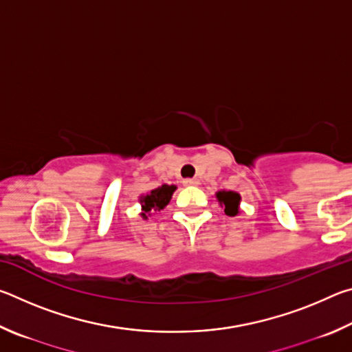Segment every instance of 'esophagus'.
Wrapping results in <instances>:
<instances>
[{
  "instance_id": "1",
  "label": "esophagus",
  "mask_w": 352,
  "mask_h": 352,
  "mask_svg": "<svg viewBox=\"0 0 352 352\" xmlns=\"http://www.w3.org/2000/svg\"><path fill=\"white\" fill-rule=\"evenodd\" d=\"M183 184L184 186H195V184H199V180L197 178H184Z\"/></svg>"
}]
</instances>
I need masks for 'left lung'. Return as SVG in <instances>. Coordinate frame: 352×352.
Here are the masks:
<instances>
[{"label": "left lung", "instance_id": "obj_1", "mask_svg": "<svg viewBox=\"0 0 352 352\" xmlns=\"http://www.w3.org/2000/svg\"><path fill=\"white\" fill-rule=\"evenodd\" d=\"M217 199L220 204H223L225 206V214H228V216H236L237 211H239V205L241 201V195L237 192H233V190H222V192H217Z\"/></svg>", "mask_w": 352, "mask_h": 352}]
</instances>
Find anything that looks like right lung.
<instances>
[{
    "label": "right lung",
    "instance_id": "obj_1",
    "mask_svg": "<svg viewBox=\"0 0 352 352\" xmlns=\"http://www.w3.org/2000/svg\"><path fill=\"white\" fill-rule=\"evenodd\" d=\"M174 190H175L174 184H170V186L169 184H163V186H160L157 189L151 190V192H147L146 195H142V197L140 199L141 205H142L141 216L147 219L148 212L163 210V208L170 201Z\"/></svg>",
    "mask_w": 352,
    "mask_h": 352
}]
</instances>
